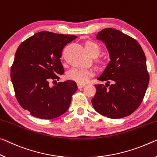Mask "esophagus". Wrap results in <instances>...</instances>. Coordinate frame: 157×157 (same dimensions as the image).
I'll use <instances>...</instances> for the list:
<instances>
[{"label":"esophagus","instance_id":"esophagus-1","mask_svg":"<svg viewBox=\"0 0 157 157\" xmlns=\"http://www.w3.org/2000/svg\"><path fill=\"white\" fill-rule=\"evenodd\" d=\"M77 86H78V88H83V87L85 86V84L84 83H77Z\"/></svg>","mask_w":157,"mask_h":157}]
</instances>
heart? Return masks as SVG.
<instances>
[{
  "instance_id": "heart-1",
  "label": "heart",
  "mask_w": 157,
  "mask_h": 157,
  "mask_svg": "<svg viewBox=\"0 0 157 157\" xmlns=\"http://www.w3.org/2000/svg\"><path fill=\"white\" fill-rule=\"evenodd\" d=\"M85 48L90 55L98 56L100 53V49L99 45L93 41H87L85 43ZM102 63L105 64V61H102ZM94 72L90 69L88 68H73L67 74V77L71 80L75 81L77 83H84L88 81V79L93 76Z\"/></svg>"
}]
</instances>
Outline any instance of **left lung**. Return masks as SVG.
<instances>
[{
    "label": "left lung",
    "instance_id": "left-lung-1",
    "mask_svg": "<svg viewBox=\"0 0 157 157\" xmlns=\"http://www.w3.org/2000/svg\"><path fill=\"white\" fill-rule=\"evenodd\" d=\"M96 38L105 43L111 60L98 78L107 83L95 85L91 102L96 112L110 119L128 117L140 105L147 88L145 55L136 39L114 29H102Z\"/></svg>",
    "mask_w": 157,
    "mask_h": 157
}]
</instances>
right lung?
<instances>
[{
  "label": "right lung",
  "instance_id": "right-lung-1",
  "mask_svg": "<svg viewBox=\"0 0 157 157\" xmlns=\"http://www.w3.org/2000/svg\"><path fill=\"white\" fill-rule=\"evenodd\" d=\"M76 36L41 31L23 41L17 50L10 76L15 97L21 107L33 117L52 119L69 109L78 89L68 80L50 86L64 74L62 52Z\"/></svg>",
  "mask_w": 157,
  "mask_h": 157
}]
</instances>
